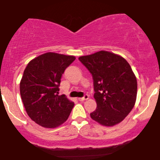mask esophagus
Instances as JSON below:
<instances>
[{"label":"esophagus","instance_id":"34e87169","mask_svg":"<svg viewBox=\"0 0 160 160\" xmlns=\"http://www.w3.org/2000/svg\"><path fill=\"white\" fill-rule=\"evenodd\" d=\"M88 98H89V96H88V94H85L83 98H79L78 99H79V101H80V102H83V101H85V100H88Z\"/></svg>","mask_w":160,"mask_h":160}]
</instances>
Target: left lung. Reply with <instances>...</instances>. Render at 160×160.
Segmentation results:
<instances>
[{
  "instance_id": "left-lung-1",
  "label": "left lung",
  "mask_w": 160,
  "mask_h": 160,
  "mask_svg": "<svg viewBox=\"0 0 160 160\" xmlns=\"http://www.w3.org/2000/svg\"><path fill=\"white\" fill-rule=\"evenodd\" d=\"M93 77L97 108L91 119L105 127L122 122L134 108L137 98V78L124 58L100 51L79 57Z\"/></svg>"
}]
</instances>
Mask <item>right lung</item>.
Wrapping results in <instances>:
<instances>
[{
  "label": "right lung",
  "mask_w": 160,
  "mask_h": 160,
  "mask_svg": "<svg viewBox=\"0 0 160 160\" xmlns=\"http://www.w3.org/2000/svg\"><path fill=\"white\" fill-rule=\"evenodd\" d=\"M76 59L73 55L47 52L31 60L20 81V95L28 116L45 128H55L67 120L74 103L58 95L65 69Z\"/></svg>",
  "instance_id": "1"
}]
</instances>
